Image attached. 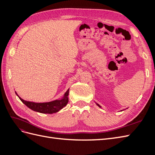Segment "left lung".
Segmentation results:
<instances>
[{"label": "left lung", "instance_id": "1", "mask_svg": "<svg viewBox=\"0 0 155 155\" xmlns=\"http://www.w3.org/2000/svg\"><path fill=\"white\" fill-rule=\"evenodd\" d=\"M97 106H99V107H100V105H99V104H97Z\"/></svg>", "mask_w": 155, "mask_h": 155}]
</instances>
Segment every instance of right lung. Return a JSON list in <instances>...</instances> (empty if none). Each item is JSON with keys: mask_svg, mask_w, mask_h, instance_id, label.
<instances>
[{"mask_svg": "<svg viewBox=\"0 0 155 155\" xmlns=\"http://www.w3.org/2000/svg\"><path fill=\"white\" fill-rule=\"evenodd\" d=\"M69 93V89L64 94V96L63 99L59 100H55L53 101L47 102V103H34L31 101H27L18 96L21 101L25 104L28 107L30 108L31 110L41 112V113L45 114H53L57 112L61 109H62L64 107L67 105L68 102V96Z\"/></svg>", "mask_w": 155, "mask_h": 155, "instance_id": "add662e5", "label": "right lung"}]
</instances>
